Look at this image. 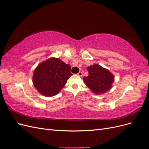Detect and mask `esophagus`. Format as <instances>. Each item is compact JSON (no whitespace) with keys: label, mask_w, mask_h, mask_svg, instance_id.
<instances>
[{"label":"esophagus","mask_w":149,"mask_h":149,"mask_svg":"<svg viewBox=\"0 0 149 149\" xmlns=\"http://www.w3.org/2000/svg\"><path fill=\"white\" fill-rule=\"evenodd\" d=\"M78 75L79 76H80V77H82V76H83V73H82L81 71H79V73H78Z\"/></svg>","instance_id":"esophagus-1"}]
</instances>
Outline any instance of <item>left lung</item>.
Here are the masks:
<instances>
[{
    "label": "left lung",
    "instance_id": "1",
    "mask_svg": "<svg viewBox=\"0 0 149 149\" xmlns=\"http://www.w3.org/2000/svg\"><path fill=\"white\" fill-rule=\"evenodd\" d=\"M87 70L89 75L84 76L83 81L93 93L100 95L112 88L114 76L109 70L100 65L94 64L89 66Z\"/></svg>",
    "mask_w": 149,
    "mask_h": 149
}]
</instances>
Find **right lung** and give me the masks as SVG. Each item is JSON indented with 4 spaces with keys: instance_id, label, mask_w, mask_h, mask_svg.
Here are the masks:
<instances>
[{
    "instance_id": "1",
    "label": "right lung",
    "mask_w": 149,
    "mask_h": 149,
    "mask_svg": "<svg viewBox=\"0 0 149 149\" xmlns=\"http://www.w3.org/2000/svg\"><path fill=\"white\" fill-rule=\"evenodd\" d=\"M71 66L55 57L49 58L40 63L34 70L32 81L42 95L52 97L63 88L72 74Z\"/></svg>"
}]
</instances>
